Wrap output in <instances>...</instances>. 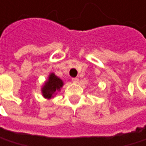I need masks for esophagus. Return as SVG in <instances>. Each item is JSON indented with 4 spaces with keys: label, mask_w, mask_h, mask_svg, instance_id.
Masks as SVG:
<instances>
[{
    "label": "esophagus",
    "mask_w": 146,
    "mask_h": 146,
    "mask_svg": "<svg viewBox=\"0 0 146 146\" xmlns=\"http://www.w3.org/2000/svg\"><path fill=\"white\" fill-rule=\"evenodd\" d=\"M72 81L74 83H77L79 81V79L78 78H72Z\"/></svg>",
    "instance_id": "1"
}]
</instances>
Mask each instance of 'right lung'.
Wrapping results in <instances>:
<instances>
[{
  "label": "right lung",
  "instance_id": "1",
  "mask_svg": "<svg viewBox=\"0 0 146 146\" xmlns=\"http://www.w3.org/2000/svg\"><path fill=\"white\" fill-rule=\"evenodd\" d=\"M63 86V81L58 78L54 74H52L49 76V80L45 82L44 86L42 89V94L44 97L47 99H51L56 94V92L60 90L61 87Z\"/></svg>",
  "mask_w": 146,
  "mask_h": 146
}]
</instances>
